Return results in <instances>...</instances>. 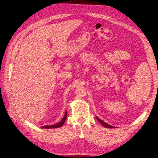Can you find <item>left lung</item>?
<instances>
[{"instance_id": "left-lung-1", "label": "left lung", "mask_w": 158, "mask_h": 158, "mask_svg": "<svg viewBox=\"0 0 158 158\" xmlns=\"http://www.w3.org/2000/svg\"><path fill=\"white\" fill-rule=\"evenodd\" d=\"M96 119H97V120H98L103 126H104V127H106V128H115L114 126H110V125H109L108 124L104 122L103 121H102V120H101L100 119H99L98 117H96Z\"/></svg>"}]
</instances>
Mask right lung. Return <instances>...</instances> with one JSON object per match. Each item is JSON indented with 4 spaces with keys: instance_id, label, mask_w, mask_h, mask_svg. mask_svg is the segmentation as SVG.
<instances>
[{
    "instance_id": "obj_1",
    "label": "right lung",
    "mask_w": 158,
    "mask_h": 158,
    "mask_svg": "<svg viewBox=\"0 0 158 158\" xmlns=\"http://www.w3.org/2000/svg\"><path fill=\"white\" fill-rule=\"evenodd\" d=\"M67 111H65V114L64 116V118H62V119L61 120L60 122H59V123L56 124H54V125H51V126H42L41 127L42 128H44V129H52V128H57V127H61L65 123V120H66V118H67Z\"/></svg>"
}]
</instances>
